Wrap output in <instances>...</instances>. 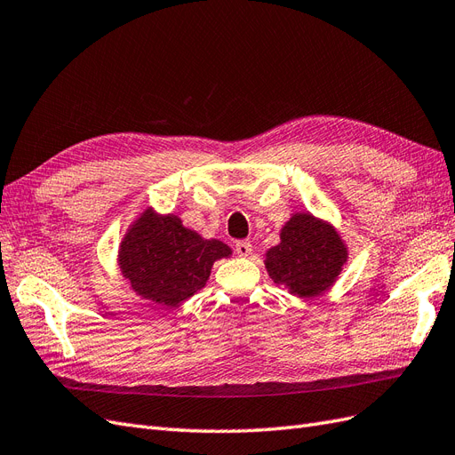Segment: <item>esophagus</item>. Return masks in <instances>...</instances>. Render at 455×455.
<instances>
[{"label": "esophagus", "mask_w": 455, "mask_h": 455, "mask_svg": "<svg viewBox=\"0 0 455 455\" xmlns=\"http://www.w3.org/2000/svg\"><path fill=\"white\" fill-rule=\"evenodd\" d=\"M235 252H237L239 256H243V258L251 256V254H252V244H251L249 241H237V243H235Z\"/></svg>", "instance_id": "1"}]
</instances>
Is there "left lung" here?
<instances>
[{
  "label": "left lung",
  "instance_id": "1",
  "mask_svg": "<svg viewBox=\"0 0 455 455\" xmlns=\"http://www.w3.org/2000/svg\"><path fill=\"white\" fill-rule=\"evenodd\" d=\"M347 261V246L332 224L296 212L281 229V243L266 252L273 283L298 298H313L332 286Z\"/></svg>",
  "mask_w": 455,
  "mask_h": 455
}]
</instances>
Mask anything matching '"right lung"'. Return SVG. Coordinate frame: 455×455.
Segmentation results:
<instances>
[{
  "mask_svg": "<svg viewBox=\"0 0 455 455\" xmlns=\"http://www.w3.org/2000/svg\"><path fill=\"white\" fill-rule=\"evenodd\" d=\"M231 256L218 239H203L174 214L146 209L119 244V269L132 291L154 304L176 307L206 284L216 259Z\"/></svg>",
  "mask_w": 455,
  "mask_h": 455,
  "instance_id": "add662e5",
  "label": "right lung"
}]
</instances>
